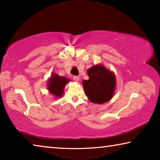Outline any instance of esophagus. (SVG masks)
I'll return each instance as SVG.
<instances>
[{
	"mask_svg": "<svg viewBox=\"0 0 160 160\" xmlns=\"http://www.w3.org/2000/svg\"><path fill=\"white\" fill-rule=\"evenodd\" d=\"M72 78H73V80L75 81H76V82H78V81H79V80H80V78L78 76H73V77H72Z\"/></svg>",
	"mask_w": 160,
	"mask_h": 160,
	"instance_id": "34e87169",
	"label": "esophagus"
}]
</instances>
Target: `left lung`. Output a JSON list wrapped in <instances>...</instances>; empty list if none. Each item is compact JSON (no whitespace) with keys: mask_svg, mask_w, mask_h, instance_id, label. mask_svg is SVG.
I'll list each match as a JSON object with an SVG mask.
<instances>
[{"mask_svg":"<svg viewBox=\"0 0 160 160\" xmlns=\"http://www.w3.org/2000/svg\"><path fill=\"white\" fill-rule=\"evenodd\" d=\"M88 75L89 79L83 80L82 85L89 100L100 104L112 99L116 85L115 75L102 64L89 68Z\"/></svg>","mask_w":160,"mask_h":160,"instance_id":"obj_1","label":"left lung"}]
</instances>
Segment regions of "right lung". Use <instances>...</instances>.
<instances>
[{"instance_id": "1", "label": "right lung", "mask_w": 160, "mask_h": 160, "mask_svg": "<svg viewBox=\"0 0 160 160\" xmlns=\"http://www.w3.org/2000/svg\"><path fill=\"white\" fill-rule=\"evenodd\" d=\"M48 82V90L49 92L56 97H61L63 94L65 86L70 82V80L63 76H59L56 73H53Z\"/></svg>"}]
</instances>
